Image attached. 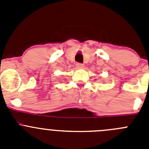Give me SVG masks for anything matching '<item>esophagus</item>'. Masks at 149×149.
Here are the masks:
<instances>
[{
  "instance_id": "esophagus-1",
  "label": "esophagus",
  "mask_w": 149,
  "mask_h": 149,
  "mask_svg": "<svg viewBox=\"0 0 149 149\" xmlns=\"http://www.w3.org/2000/svg\"><path fill=\"white\" fill-rule=\"evenodd\" d=\"M76 66L78 68H83L84 67V65H83V64H81V63H77V64H76Z\"/></svg>"
}]
</instances>
